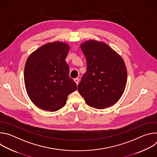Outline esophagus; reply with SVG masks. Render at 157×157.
<instances>
[{
	"mask_svg": "<svg viewBox=\"0 0 157 157\" xmlns=\"http://www.w3.org/2000/svg\"><path fill=\"white\" fill-rule=\"evenodd\" d=\"M74 81H75V82L76 83V84L78 85V84H79V78H75V79H74Z\"/></svg>",
	"mask_w": 157,
	"mask_h": 157,
	"instance_id": "34e87169",
	"label": "esophagus"
}]
</instances>
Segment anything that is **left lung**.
<instances>
[{
    "mask_svg": "<svg viewBox=\"0 0 157 157\" xmlns=\"http://www.w3.org/2000/svg\"><path fill=\"white\" fill-rule=\"evenodd\" d=\"M87 70L78 84L86 104L102 109L114 105L123 94L127 78L122 58L105 43L91 40L81 45Z\"/></svg>",
    "mask_w": 157,
    "mask_h": 157,
    "instance_id": "1",
    "label": "left lung"
}]
</instances>
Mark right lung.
I'll use <instances>...</instances> for the list:
<instances>
[{"label":"right lung","instance_id":"1","mask_svg":"<svg viewBox=\"0 0 157 157\" xmlns=\"http://www.w3.org/2000/svg\"><path fill=\"white\" fill-rule=\"evenodd\" d=\"M69 50L68 44L55 41L44 44L29 56L24 70L25 86L28 96L38 107L56 111L77 89L65 61Z\"/></svg>","mask_w":157,"mask_h":157}]
</instances>
